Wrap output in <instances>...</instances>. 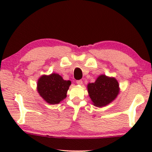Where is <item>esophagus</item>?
I'll list each match as a JSON object with an SVG mask.
<instances>
[{
    "label": "esophagus",
    "mask_w": 152,
    "mask_h": 152,
    "mask_svg": "<svg viewBox=\"0 0 152 152\" xmlns=\"http://www.w3.org/2000/svg\"><path fill=\"white\" fill-rule=\"evenodd\" d=\"M77 84H79V85H82V84H83V82H82V80H77Z\"/></svg>",
    "instance_id": "obj_1"
}]
</instances>
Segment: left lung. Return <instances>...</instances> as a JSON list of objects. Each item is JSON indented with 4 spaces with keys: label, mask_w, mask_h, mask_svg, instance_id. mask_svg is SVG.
Returning <instances> with one entry per match:
<instances>
[{
    "label": "left lung",
    "mask_w": 152,
    "mask_h": 152,
    "mask_svg": "<svg viewBox=\"0 0 152 152\" xmlns=\"http://www.w3.org/2000/svg\"><path fill=\"white\" fill-rule=\"evenodd\" d=\"M88 92L93 104L102 107L111 103L119 93V85L115 78L104 75L99 76L94 83L88 84Z\"/></svg>",
    "instance_id": "obj_1"
}]
</instances>
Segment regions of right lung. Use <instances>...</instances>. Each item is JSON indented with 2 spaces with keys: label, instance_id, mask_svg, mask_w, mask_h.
I'll return each instance as SVG.
<instances>
[{
  "label": "right lung",
  "instance_id": "obj_1",
  "mask_svg": "<svg viewBox=\"0 0 152 152\" xmlns=\"http://www.w3.org/2000/svg\"><path fill=\"white\" fill-rule=\"evenodd\" d=\"M70 84V80H64L59 75L53 73L39 78L37 89L44 100L50 104H56L66 98Z\"/></svg>",
  "mask_w": 152,
  "mask_h": 152
}]
</instances>
